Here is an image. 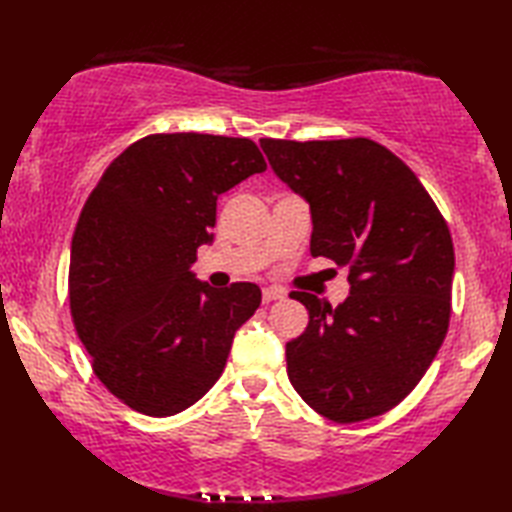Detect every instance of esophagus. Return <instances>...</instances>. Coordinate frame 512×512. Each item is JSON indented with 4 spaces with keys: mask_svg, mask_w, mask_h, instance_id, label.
<instances>
[{
    "mask_svg": "<svg viewBox=\"0 0 512 512\" xmlns=\"http://www.w3.org/2000/svg\"><path fill=\"white\" fill-rule=\"evenodd\" d=\"M286 295L281 290H275V288H264V292H262V299H264V303H270V301H281L284 299Z\"/></svg>",
    "mask_w": 512,
    "mask_h": 512,
    "instance_id": "obj_1",
    "label": "esophagus"
}]
</instances>
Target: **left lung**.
<instances>
[{
	"label": "left lung",
	"instance_id": "8db88e82",
	"mask_svg": "<svg viewBox=\"0 0 512 512\" xmlns=\"http://www.w3.org/2000/svg\"><path fill=\"white\" fill-rule=\"evenodd\" d=\"M259 145L310 204V253L350 268V297L336 308L290 295L310 314L306 332L286 343L290 383L328 420L380 416L420 383L447 336L449 226L416 173L374 140Z\"/></svg>",
	"mask_w": 512,
	"mask_h": 512
}]
</instances>
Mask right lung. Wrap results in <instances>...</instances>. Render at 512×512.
<instances>
[{
    "instance_id": "1",
    "label": "right lung",
    "mask_w": 512,
    "mask_h": 512,
    "mask_svg": "<svg viewBox=\"0 0 512 512\" xmlns=\"http://www.w3.org/2000/svg\"><path fill=\"white\" fill-rule=\"evenodd\" d=\"M266 171L248 138L151 134L85 202L70 253V312L101 383L154 418L198 402L262 303L248 281L211 288L191 266L211 244L217 198Z\"/></svg>"
}]
</instances>
